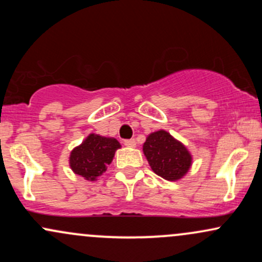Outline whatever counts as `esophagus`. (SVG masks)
Returning <instances> with one entry per match:
<instances>
[{"instance_id":"obj_1","label":"esophagus","mask_w":262,"mask_h":262,"mask_svg":"<svg viewBox=\"0 0 262 262\" xmlns=\"http://www.w3.org/2000/svg\"><path fill=\"white\" fill-rule=\"evenodd\" d=\"M124 145L129 146V148H135V146H137V141L134 139H127L124 140Z\"/></svg>"}]
</instances>
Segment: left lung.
Wrapping results in <instances>:
<instances>
[{"instance_id": "8db88e82", "label": "left lung", "mask_w": 262, "mask_h": 262, "mask_svg": "<svg viewBox=\"0 0 262 262\" xmlns=\"http://www.w3.org/2000/svg\"><path fill=\"white\" fill-rule=\"evenodd\" d=\"M143 151L151 170L167 181L180 180L191 167L192 156L188 150L165 130L148 135Z\"/></svg>"}]
</instances>
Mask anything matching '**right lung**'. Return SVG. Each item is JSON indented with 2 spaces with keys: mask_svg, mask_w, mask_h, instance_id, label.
<instances>
[{
  "mask_svg": "<svg viewBox=\"0 0 262 262\" xmlns=\"http://www.w3.org/2000/svg\"><path fill=\"white\" fill-rule=\"evenodd\" d=\"M121 144L114 138L90 134L82 144L76 146L70 154V167L76 175L95 181L101 176L113 160L114 152Z\"/></svg>",
  "mask_w": 262,
  "mask_h": 262,
  "instance_id": "obj_1",
  "label": "right lung"
}]
</instances>
